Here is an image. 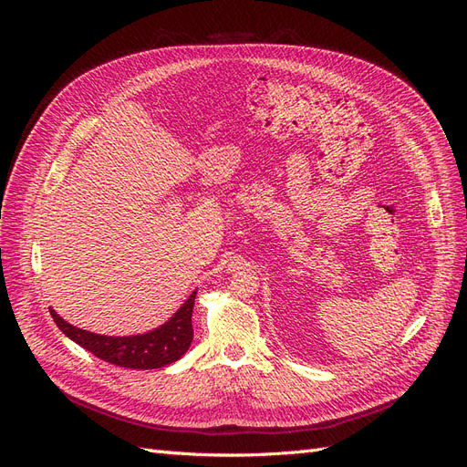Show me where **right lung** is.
Masks as SVG:
<instances>
[{"mask_svg":"<svg viewBox=\"0 0 467 467\" xmlns=\"http://www.w3.org/2000/svg\"><path fill=\"white\" fill-rule=\"evenodd\" d=\"M196 290L189 296L177 312L169 317L158 329L130 335V337H109L97 335L86 329L74 327L72 323L64 321L58 314L50 309L60 331L72 338L74 343L89 350L91 355L105 362L122 366V368L136 370H153L173 364L189 350L192 343V307H194Z\"/></svg>","mask_w":467,"mask_h":467,"instance_id":"obj_1","label":"right lung"}]
</instances>
